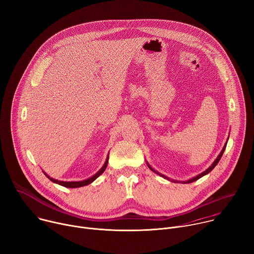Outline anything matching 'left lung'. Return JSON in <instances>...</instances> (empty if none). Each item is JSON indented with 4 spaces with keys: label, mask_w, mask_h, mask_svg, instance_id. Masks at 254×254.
Listing matches in <instances>:
<instances>
[{
    "label": "left lung",
    "mask_w": 254,
    "mask_h": 254,
    "mask_svg": "<svg viewBox=\"0 0 254 254\" xmlns=\"http://www.w3.org/2000/svg\"><path fill=\"white\" fill-rule=\"evenodd\" d=\"M226 144H227V142L225 143V146L223 147V149H222V151H221V153L219 154V156L218 157H217L216 158V160L213 162V164L206 170V171H204L203 173H201V174H199L198 176H196V177H194V178H192V179H190V180H188V181H183V182L182 183H185V184H187V183H193V182H195V181H197L198 179H200V178H202L203 176H205V175H207L208 173H210L214 168H215V166L217 165V164H218L219 163V161H220V159H221V157H222V155H223V153H224V151H225V148H226ZM148 164V163H147ZM148 166H149V168L153 171V172H155V173H157L158 175H160V176H162L163 178H165V179H168V180H170L168 177H166V176H164V175H162V174H160L159 172H156L149 164H148ZM172 181V182H179V181H175V180H171Z\"/></svg>",
    "instance_id": "left-lung-1"
}]
</instances>
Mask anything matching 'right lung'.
<instances>
[{
    "label": "right lung",
    "instance_id": "1",
    "mask_svg": "<svg viewBox=\"0 0 254 254\" xmlns=\"http://www.w3.org/2000/svg\"><path fill=\"white\" fill-rule=\"evenodd\" d=\"M107 163H108V156H107L106 161H105L104 165L102 166V168H101L95 175H93V176L90 177L89 179H86V180H83V181H78V182H64V181H58V180H55V179H53V178H50L45 172H43V173L45 174V176H46L49 180L52 181L53 183L59 184V185H61V186H63V187H66V188H79V187H83V186H86V185H89L90 183H92L96 178H98V177L104 172V170H105L106 167H107Z\"/></svg>",
    "mask_w": 254,
    "mask_h": 254
}]
</instances>
